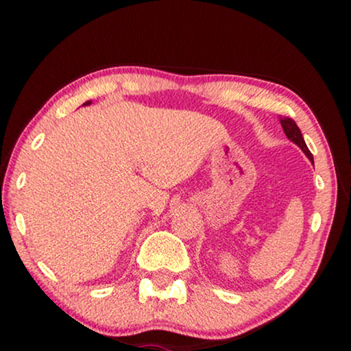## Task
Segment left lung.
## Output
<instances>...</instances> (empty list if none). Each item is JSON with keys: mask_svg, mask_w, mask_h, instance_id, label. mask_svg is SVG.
I'll return each mask as SVG.
<instances>
[{"mask_svg": "<svg viewBox=\"0 0 351 351\" xmlns=\"http://www.w3.org/2000/svg\"><path fill=\"white\" fill-rule=\"evenodd\" d=\"M280 123H281L282 131H285L287 138L294 142L295 145H299V147L302 148V152H304L305 155H306V158H308L310 161H313V155H311L310 150H308V147H306L304 137H302L300 129H299V126H297V124H295L294 119L289 118V117H281V118H280Z\"/></svg>", "mask_w": 351, "mask_h": 351, "instance_id": "1", "label": "left lung"}]
</instances>
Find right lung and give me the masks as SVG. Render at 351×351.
<instances>
[{
	"mask_svg": "<svg viewBox=\"0 0 351 351\" xmlns=\"http://www.w3.org/2000/svg\"><path fill=\"white\" fill-rule=\"evenodd\" d=\"M89 104H90V100H89V102H86V104H84V105H89Z\"/></svg>",
	"mask_w": 351,
	"mask_h": 351,
	"instance_id": "obj_1",
	"label": "right lung"
}]
</instances>
